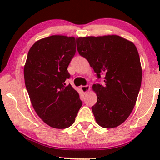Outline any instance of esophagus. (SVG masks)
I'll use <instances>...</instances> for the list:
<instances>
[{"label":"esophagus","instance_id":"esophagus-1","mask_svg":"<svg viewBox=\"0 0 160 160\" xmlns=\"http://www.w3.org/2000/svg\"><path fill=\"white\" fill-rule=\"evenodd\" d=\"M89 89H90V87H89V85L82 86L81 87H80V89H81V91H82L83 93H86V92H87L89 90Z\"/></svg>","mask_w":160,"mask_h":160}]
</instances>
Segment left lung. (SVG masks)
I'll return each instance as SVG.
<instances>
[{
    "label": "left lung",
    "instance_id": "1",
    "mask_svg": "<svg viewBox=\"0 0 160 160\" xmlns=\"http://www.w3.org/2000/svg\"><path fill=\"white\" fill-rule=\"evenodd\" d=\"M79 54L89 62L98 79L94 84L96 104L92 107L95 120L103 128L120 126L132 111L142 79L140 57L135 44L117 35L77 38Z\"/></svg>",
    "mask_w": 160,
    "mask_h": 160
}]
</instances>
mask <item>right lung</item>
Segmentation results:
<instances>
[{"label": "right lung", "instance_id": "add662e5", "mask_svg": "<svg viewBox=\"0 0 160 160\" xmlns=\"http://www.w3.org/2000/svg\"><path fill=\"white\" fill-rule=\"evenodd\" d=\"M75 52L74 38L52 35L37 41L28 53L25 86L34 111L51 127L71 126L82 106L79 93L65 84Z\"/></svg>", "mask_w": 160, "mask_h": 160}]
</instances>
